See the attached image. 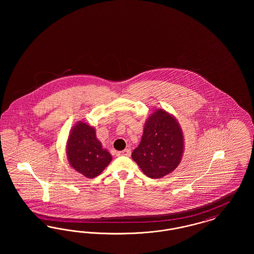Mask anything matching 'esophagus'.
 <instances>
[{
  "instance_id": "34e87169",
  "label": "esophagus",
  "mask_w": 254,
  "mask_h": 254,
  "mask_svg": "<svg viewBox=\"0 0 254 254\" xmlns=\"http://www.w3.org/2000/svg\"><path fill=\"white\" fill-rule=\"evenodd\" d=\"M130 153H131V151H130V149H128V148H126V149H124V150H122V151H119V152H117V155L118 156H130Z\"/></svg>"
}]
</instances>
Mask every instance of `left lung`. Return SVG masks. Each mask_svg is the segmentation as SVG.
Instances as JSON below:
<instances>
[{
    "label": "left lung",
    "mask_w": 254,
    "mask_h": 254,
    "mask_svg": "<svg viewBox=\"0 0 254 254\" xmlns=\"http://www.w3.org/2000/svg\"><path fill=\"white\" fill-rule=\"evenodd\" d=\"M184 148V134L177 119L165 109H155L145 121L140 145L131 157L147 177L158 179L179 166Z\"/></svg>",
    "instance_id": "1"
}]
</instances>
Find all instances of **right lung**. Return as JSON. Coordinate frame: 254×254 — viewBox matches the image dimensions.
<instances>
[{
	"label": "right lung",
	"mask_w": 254,
	"mask_h": 254,
	"mask_svg": "<svg viewBox=\"0 0 254 254\" xmlns=\"http://www.w3.org/2000/svg\"><path fill=\"white\" fill-rule=\"evenodd\" d=\"M66 157L71 168L86 178H94L109 166L112 156L97 139L96 130L87 123L75 124L66 142Z\"/></svg>",
	"instance_id": "obj_1"
}]
</instances>
